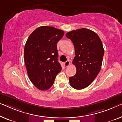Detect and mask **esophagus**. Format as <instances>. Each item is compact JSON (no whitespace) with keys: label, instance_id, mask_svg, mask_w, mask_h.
I'll list each match as a JSON object with an SVG mask.
<instances>
[{"label":"esophagus","instance_id":"1","mask_svg":"<svg viewBox=\"0 0 122 122\" xmlns=\"http://www.w3.org/2000/svg\"><path fill=\"white\" fill-rule=\"evenodd\" d=\"M70 65V61H69V60L65 62H64V65H65V67H67Z\"/></svg>","mask_w":122,"mask_h":122}]
</instances>
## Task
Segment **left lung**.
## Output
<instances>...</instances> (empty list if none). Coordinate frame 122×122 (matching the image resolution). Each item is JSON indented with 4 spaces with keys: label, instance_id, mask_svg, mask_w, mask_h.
Returning <instances> with one entry per match:
<instances>
[{
    "label": "left lung",
    "instance_id": "left-lung-1",
    "mask_svg": "<svg viewBox=\"0 0 122 122\" xmlns=\"http://www.w3.org/2000/svg\"><path fill=\"white\" fill-rule=\"evenodd\" d=\"M66 36L75 49L72 63L77 72L69 78L70 85L76 89H83L94 81L101 70L104 55L102 44L95 32L84 28L69 32Z\"/></svg>",
    "mask_w": 122,
    "mask_h": 122
}]
</instances>
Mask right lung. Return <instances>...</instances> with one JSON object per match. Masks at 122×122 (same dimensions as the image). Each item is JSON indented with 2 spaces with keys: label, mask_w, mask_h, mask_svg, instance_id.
<instances>
[{
  "label": "right lung",
  "mask_w": 122,
  "mask_h": 122,
  "mask_svg": "<svg viewBox=\"0 0 122 122\" xmlns=\"http://www.w3.org/2000/svg\"><path fill=\"white\" fill-rule=\"evenodd\" d=\"M63 34L64 31L55 27L41 26L27 39L24 49L25 63L29 78L38 89L50 88L61 72L57 43Z\"/></svg>",
  "instance_id": "obj_1"
}]
</instances>
